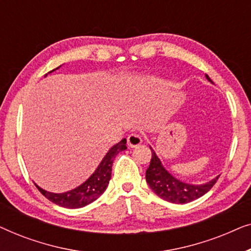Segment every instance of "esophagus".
<instances>
[{
  "label": "esophagus",
  "instance_id": "1",
  "mask_svg": "<svg viewBox=\"0 0 251 251\" xmlns=\"http://www.w3.org/2000/svg\"><path fill=\"white\" fill-rule=\"evenodd\" d=\"M126 142H128L129 147H136V146H138L139 144H142L143 139H142V137H140L139 135H137V133H131V135L126 138Z\"/></svg>",
  "mask_w": 251,
  "mask_h": 251
}]
</instances>
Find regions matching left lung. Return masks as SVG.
Listing matches in <instances>:
<instances>
[{
	"label": "left lung",
	"mask_w": 251,
	"mask_h": 251,
	"mask_svg": "<svg viewBox=\"0 0 251 251\" xmlns=\"http://www.w3.org/2000/svg\"><path fill=\"white\" fill-rule=\"evenodd\" d=\"M205 77L212 82L208 75H205ZM151 151H152V159H151L150 167L146 170V181L157 197L168 202L188 203V202L197 200L210 191V188L218 180L219 176L214 178L209 183L202 185L185 184L171 176L161 164V161L156 156L155 152L152 149Z\"/></svg>",
	"instance_id": "left-lung-1"
}]
</instances>
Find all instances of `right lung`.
I'll use <instances>...</instances> for the list:
<instances>
[{
	"label": "right lung",
	"instance_id": "1",
	"mask_svg": "<svg viewBox=\"0 0 251 251\" xmlns=\"http://www.w3.org/2000/svg\"><path fill=\"white\" fill-rule=\"evenodd\" d=\"M58 68L59 67H57L56 70H58ZM126 139L125 138L120 143L116 144V145L113 146L112 149L108 151L107 154L104 156V159H102L95 173L91 175V177L89 178L87 181H84L83 184L80 185L78 187L74 188V190L66 192V193L57 194L44 191L41 187L37 186L36 184L35 186L48 200L53 202V203H56L57 205H60V207L68 209L85 207L87 204L97 200V199L104 193L106 187L108 186L112 175L113 161H114L115 156L118 155L120 152L126 150Z\"/></svg>",
	"mask_w": 251,
	"mask_h": 251
}]
</instances>
